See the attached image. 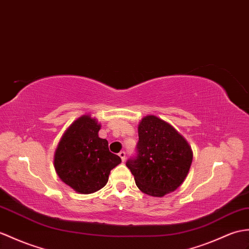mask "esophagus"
I'll list each match as a JSON object with an SVG mask.
<instances>
[{"instance_id": "obj_1", "label": "esophagus", "mask_w": 249, "mask_h": 249, "mask_svg": "<svg viewBox=\"0 0 249 249\" xmlns=\"http://www.w3.org/2000/svg\"><path fill=\"white\" fill-rule=\"evenodd\" d=\"M119 156H120V158L122 159V161L124 162L125 159H126V153H125V152H120V153H119Z\"/></svg>"}]
</instances>
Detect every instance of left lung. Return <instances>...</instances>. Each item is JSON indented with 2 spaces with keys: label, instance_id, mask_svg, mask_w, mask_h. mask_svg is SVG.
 Wrapping results in <instances>:
<instances>
[{
  "label": "left lung",
  "instance_id": "left-lung-1",
  "mask_svg": "<svg viewBox=\"0 0 249 249\" xmlns=\"http://www.w3.org/2000/svg\"><path fill=\"white\" fill-rule=\"evenodd\" d=\"M138 132L137 156L126 162L137 187L155 197L175 191L192 163L189 143L174 127L155 115L144 117Z\"/></svg>",
  "mask_w": 249,
  "mask_h": 249
}]
</instances>
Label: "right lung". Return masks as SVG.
<instances>
[{"label": "right lung", "instance_id": "1", "mask_svg": "<svg viewBox=\"0 0 249 249\" xmlns=\"http://www.w3.org/2000/svg\"><path fill=\"white\" fill-rule=\"evenodd\" d=\"M100 129L95 119L83 115L66 130L55 152L57 175L78 193L90 194L105 187L110 171L122 161L109 152L106 139L98 137Z\"/></svg>", "mask_w": 249, "mask_h": 249}]
</instances>
